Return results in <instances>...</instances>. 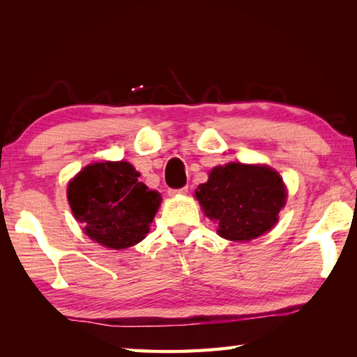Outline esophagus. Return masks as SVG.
<instances>
[{"label": "esophagus", "instance_id": "esophagus-1", "mask_svg": "<svg viewBox=\"0 0 357 357\" xmlns=\"http://www.w3.org/2000/svg\"><path fill=\"white\" fill-rule=\"evenodd\" d=\"M189 192V187H183V189H170L168 190V195L170 197H178V195H185V193Z\"/></svg>", "mask_w": 357, "mask_h": 357}]
</instances>
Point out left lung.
Listing matches in <instances>:
<instances>
[{
  "label": "left lung",
  "mask_w": 357,
  "mask_h": 357,
  "mask_svg": "<svg viewBox=\"0 0 357 357\" xmlns=\"http://www.w3.org/2000/svg\"><path fill=\"white\" fill-rule=\"evenodd\" d=\"M195 197L204 214L217 223L219 236L245 243L275 225L287 203V187L268 165L231 162L214 167Z\"/></svg>",
  "instance_id": "8db88e82"
}]
</instances>
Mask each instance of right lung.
Returning <instances> with one entry per match:
<instances>
[{
    "instance_id": "obj_1",
    "label": "right lung",
    "mask_w": 357,
    "mask_h": 357,
    "mask_svg": "<svg viewBox=\"0 0 357 357\" xmlns=\"http://www.w3.org/2000/svg\"><path fill=\"white\" fill-rule=\"evenodd\" d=\"M129 162L86 165L68 185L72 214L89 239L113 250L144 239L162 197L138 181Z\"/></svg>"
}]
</instances>
